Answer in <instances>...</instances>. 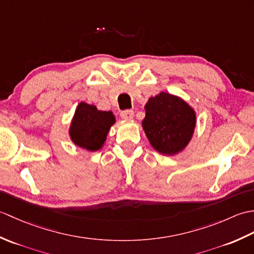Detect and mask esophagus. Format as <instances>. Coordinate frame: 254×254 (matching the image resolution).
I'll list each match as a JSON object with an SVG mask.
<instances>
[{
    "label": "esophagus",
    "mask_w": 254,
    "mask_h": 254,
    "mask_svg": "<svg viewBox=\"0 0 254 254\" xmlns=\"http://www.w3.org/2000/svg\"><path fill=\"white\" fill-rule=\"evenodd\" d=\"M120 116L124 120H132L133 117H134V112L133 110H123L121 111Z\"/></svg>",
    "instance_id": "34e87169"
}]
</instances>
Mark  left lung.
Masks as SVG:
<instances>
[{"label":"left lung","instance_id":"1","mask_svg":"<svg viewBox=\"0 0 254 254\" xmlns=\"http://www.w3.org/2000/svg\"><path fill=\"white\" fill-rule=\"evenodd\" d=\"M196 116L180 97L161 91L145 105L143 130L150 145L160 154L176 155L193 136Z\"/></svg>","mask_w":254,"mask_h":254}]
</instances>
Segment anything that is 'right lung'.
I'll list each match as a JSON object with an SVG mask.
<instances>
[{"mask_svg": "<svg viewBox=\"0 0 254 254\" xmlns=\"http://www.w3.org/2000/svg\"><path fill=\"white\" fill-rule=\"evenodd\" d=\"M115 123L116 118L111 111H101L94 105L80 102L69 127V137L77 146L96 152L102 147Z\"/></svg>", "mask_w": 254, "mask_h": 254, "instance_id": "1", "label": "right lung"}]
</instances>
